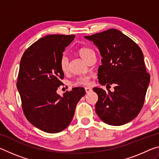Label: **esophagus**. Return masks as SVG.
Returning a JSON list of instances; mask_svg holds the SVG:
<instances>
[{
	"instance_id": "esophagus-1",
	"label": "esophagus",
	"mask_w": 159,
	"mask_h": 159,
	"mask_svg": "<svg viewBox=\"0 0 159 159\" xmlns=\"http://www.w3.org/2000/svg\"><path fill=\"white\" fill-rule=\"evenodd\" d=\"M85 93H90V92H92L93 90L91 89L90 88H85Z\"/></svg>"
}]
</instances>
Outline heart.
I'll return each instance as SVG.
<instances>
[{
  "instance_id": "b5f03b06",
  "label": "heart",
  "mask_w": 159,
  "mask_h": 159,
  "mask_svg": "<svg viewBox=\"0 0 159 159\" xmlns=\"http://www.w3.org/2000/svg\"><path fill=\"white\" fill-rule=\"evenodd\" d=\"M93 53V51L88 48H82L79 50V54L83 60L87 61L88 58L91 54ZM60 67L61 71L64 73L68 71L69 69V60L66 56H63L60 60ZM90 76H80L76 79V80L74 82V85L75 86H86L90 84Z\"/></svg>"
}]
</instances>
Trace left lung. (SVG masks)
<instances>
[{"label":"left lung","mask_w":159,"mask_h":159,"mask_svg":"<svg viewBox=\"0 0 159 159\" xmlns=\"http://www.w3.org/2000/svg\"><path fill=\"white\" fill-rule=\"evenodd\" d=\"M102 56L98 79L99 84H114V92L95 87L98 95L95 111L109 125H121L133 120L143 107L150 81L144 55L138 45L115 29L87 36Z\"/></svg>","instance_id":"left-lung-1"}]
</instances>
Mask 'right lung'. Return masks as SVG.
Here are the masks:
<instances>
[{"label":"right lung","mask_w":159,"mask_h":159,"mask_svg":"<svg viewBox=\"0 0 159 159\" xmlns=\"http://www.w3.org/2000/svg\"><path fill=\"white\" fill-rule=\"evenodd\" d=\"M75 35H48L32 44L21 57L17 88L24 114L35 127L48 133L64 130L74 117L83 88H73L63 96L57 93L62 85L60 60Z\"/></svg>","instance_id":"right-lung-1"}]
</instances>
